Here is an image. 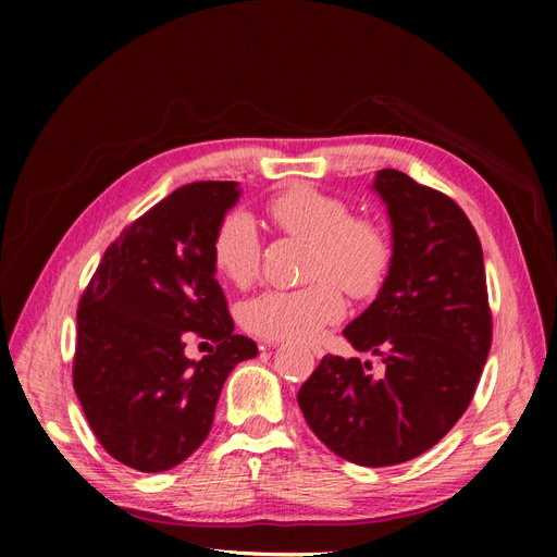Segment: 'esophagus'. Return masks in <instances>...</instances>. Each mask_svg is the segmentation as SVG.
<instances>
[{"instance_id":"esophagus-1","label":"esophagus","mask_w":557,"mask_h":557,"mask_svg":"<svg viewBox=\"0 0 557 557\" xmlns=\"http://www.w3.org/2000/svg\"><path fill=\"white\" fill-rule=\"evenodd\" d=\"M278 342H267V346H276ZM311 352L315 358H323L325 356V350H323V346H311Z\"/></svg>"}]
</instances>
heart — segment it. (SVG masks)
<instances>
[{"label":"heart","instance_id":"obj_1","mask_svg":"<svg viewBox=\"0 0 557 557\" xmlns=\"http://www.w3.org/2000/svg\"><path fill=\"white\" fill-rule=\"evenodd\" d=\"M267 221L278 232L311 242L305 288L264 290L242 309L244 327L260 339L307 342L344 315L342 290L356 299L372 297L385 281L393 244L383 225L369 215H352L348 201L293 185L264 205ZM211 260L218 274L237 288L258 278L262 237L244 211L227 213L213 230Z\"/></svg>","mask_w":557,"mask_h":557}]
</instances>
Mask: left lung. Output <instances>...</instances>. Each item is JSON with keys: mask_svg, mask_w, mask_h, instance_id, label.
Returning a JSON list of instances; mask_svg holds the SVG:
<instances>
[{"mask_svg": "<svg viewBox=\"0 0 557 557\" xmlns=\"http://www.w3.org/2000/svg\"><path fill=\"white\" fill-rule=\"evenodd\" d=\"M374 188L393 223L391 274L344 336L381 367L325 356L297 401L339 458L391 467L430 450L462 418L491 352L493 313L465 211L397 170H381Z\"/></svg>", "mask_w": 557, "mask_h": 557, "instance_id": "8db88e82", "label": "left lung"}]
</instances>
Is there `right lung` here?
Instances as JSON below:
<instances>
[{"instance_id":"add662e5","label":"right lung","mask_w":557,"mask_h":557,"mask_svg":"<svg viewBox=\"0 0 557 557\" xmlns=\"http://www.w3.org/2000/svg\"><path fill=\"white\" fill-rule=\"evenodd\" d=\"M239 199L234 181L181 185L104 252L76 311L74 391L104 450L132 469L166 471L213 425L223 383L258 356L234 334L211 239ZM190 338L216 348L184 356Z\"/></svg>"}]
</instances>
